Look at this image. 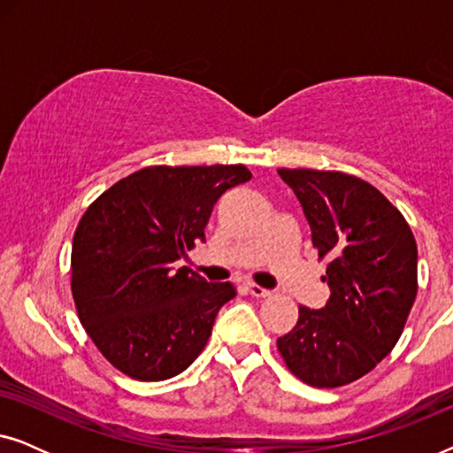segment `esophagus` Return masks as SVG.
Masks as SVG:
<instances>
[{"label": "esophagus", "mask_w": 453, "mask_h": 453, "mask_svg": "<svg viewBox=\"0 0 453 453\" xmlns=\"http://www.w3.org/2000/svg\"><path fill=\"white\" fill-rule=\"evenodd\" d=\"M247 290H250L251 296H256V299H268V296H272V293L268 288L259 287V284H247Z\"/></svg>", "instance_id": "1"}]
</instances>
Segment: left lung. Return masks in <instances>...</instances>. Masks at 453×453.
Masks as SVG:
<instances>
[{
    "label": "left lung",
    "mask_w": 453,
    "mask_h": 453,
    "mask_svg": "<svg viewBox=\"0 0 453 453\" xmlns=\"http://www.w3.org/2000/svg\"><path fill=\"white\" fill-rule=\"evenodd\" d=\"M278 175L299 197L330 287L326 307L299 305L278 352L307 386H349L402 336L418 288L417 241L400 210L363 179L315 169Z\"/></svg>",
    "instance_id": "obj_1"
}]
</instances>
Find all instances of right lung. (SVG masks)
Returning a JSON list of instances; mask_svg holds the SVG:
<instances>
[{
	"instance_id": "1",
	"label": "right lung",
	"mask_w": 453,
	"mask_h": 453,
	"mask_svg": "<svg viewBox=\"0 0 453 453\" xmlns=\"http://www.w3.org/2000/svg\"><path fill=\"white\" fill-rule=\"evenodd\" d=\"M250 179L243 165L146 166L103 191L80 219L73 303L86 334L123 375L169 380L203 350L237 288L173 264L206 239L216 200Z\"/></svg>"
}]
</instances>
